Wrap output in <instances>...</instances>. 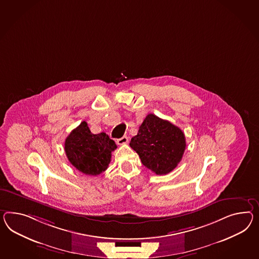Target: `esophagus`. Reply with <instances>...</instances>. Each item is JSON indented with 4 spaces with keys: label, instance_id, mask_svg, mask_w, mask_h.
Masks as SVG:
<instances>
[{
    "label": "esophagus",
    "instance_id": "1",
    "mask_svg": "<svg viewBox=\"0 0 259 259\" xmlns=\"http://www.w3.org/2000/svg\"><path fill=\"white\" fill-rule=\"evenodd\" d=\"M127 141H128L127 137H126V136H123V137H121L119 139H117L116 143L121 146V145H125V144H126Z\"/></svg>",
    "mask_w": 259,
    "mask_h": 259
}]
</instances>
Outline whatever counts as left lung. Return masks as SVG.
I'll use <instances>...</instances> for the list:
<instances>
[{
    "label": "left lung",
    "mask_w": 259,
    "mask_h": 259,
    "mask_svg": "<svg viewBox=\"0 0 259 259\" xmlns=\"http://www.w3.org/2000/svg\"><path fill=\"white\" fill-rule=\"evenodd\" d=\"M130 146L146 168L161 176L172 172L180 162L185 151V135L179 126L149 113Z\"/></svg>",
    "instance_id": "1"
}]
</instances>
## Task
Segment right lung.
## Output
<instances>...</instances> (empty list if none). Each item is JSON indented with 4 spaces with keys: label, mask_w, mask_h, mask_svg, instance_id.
Returning a JSON list of instances; mask_svg holds the SVG:
<instances>
[{
    "label": "right lung",
    "mask_w": 259,
    "mask_h": 259,
    "mask_svg": "<svg viewBox=\"0 0 259 259\" xmlns=\"http://www.w3.org/2000/svg\"><path fill=\"white\" fill-rule=\"evenodd\" d=\"M116 147L114 141L106 133H91L85 121L74 128L65 142V151L70 163L88 176L104 172Z\"/></svg>",
    "instance_id": "1"
}]
</instances>
